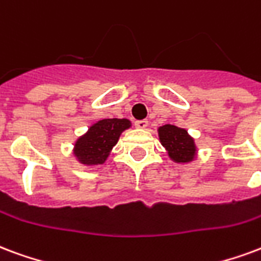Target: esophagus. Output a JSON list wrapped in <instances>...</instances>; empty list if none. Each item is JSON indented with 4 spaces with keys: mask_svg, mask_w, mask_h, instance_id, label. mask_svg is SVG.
<instances>
[{
    "mask_svg": "<svg viewBox=\"0 0 261 261\" xmlns=\"http://www.w3.org/2000/svg\"><path fill=\"white\" fill-rule=\"evenodd\" d=\"M148 120H138L136 121V127L137 128H140V130H145L146 127H148Z\"/></svg>",
    "mask_w": 261,
    "mask_h": 261,
    "instance_id": "34e87169",
    "label": "esophagus"
}]
</instances>
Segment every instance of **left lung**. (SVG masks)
<instances>
[{"mask_svg":"<svg viewBox=\"0 0 261 261\" xmlns=\"http://www.w3.org/2000/svg\"><path fill=\"white\" fill-rule=\"evenodd\" d=\"M158 136L160 144L167 150V155L174 163L185 165L198 158V146L195 144L194 137H191L185 128L173 124L160 125Z\"/></svg>","mask_w":261,"mask_h":261,"instance_id":"left-lung-1","label":"left lung"}]
</instances>
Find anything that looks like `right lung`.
Returning <instances> with one entry per match:
<instances>
[{
    "mask_svg": "<svg viewBox=\"0 0 261 261\" xmlns=\"http://www.w3.org/2000/svg\"><path fill=\"white\" fill-rule=\"evenodd\" d=\"M128 119H102L88 127V130L74 141L73 155L83 166L103 165L113 146L117 144L121 133L128 130Z\"/></svg>",
    "mask_w": 261,
    "mask_h": 261,
    "instance_id": "obj_1",
    "label": "right lung"
}]
</instances>
